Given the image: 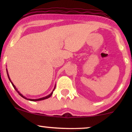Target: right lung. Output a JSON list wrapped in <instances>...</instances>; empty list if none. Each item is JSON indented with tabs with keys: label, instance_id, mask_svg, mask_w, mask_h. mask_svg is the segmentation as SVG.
Returning a JSON list of instances; mask_svg holds the SVG:
<instances>
[{
	"label": "right lung",
	"instance_id": "right-lung-1",
	"mask_svg": "<svg viewBox=\"0 0 132 132\" xmlns=\"http://www.w3.org/2000/svg\"><path fill=\"white\" fill-rule=\"evenodd\" d=\"M6 71H7V70H6ZM7 75H8V78H9V79H10V80L11 81L10 79V77H9V75H8V74H7ZM11 84H12V86H13V87H14V88H15V89L16 90V91H17L18 92V93H19V94L20 95L21 97H22L23 98H25V99H27V100H30V101H34H34H40V100H44V99H46V98H49V97H51V95H52V94H53V92L54 90H55V89H53V91H52V93L51 94H50V95H47V96H46V97H43V98H39V99H28V98H26V97H24V96H23V95L22 94H21L19 92L17 91V89H16L15 86L14 85V84H12V82H11Z\"/></svg>",
	"mask_w": 132,
	"mask_h": 132
}]
</instances>
